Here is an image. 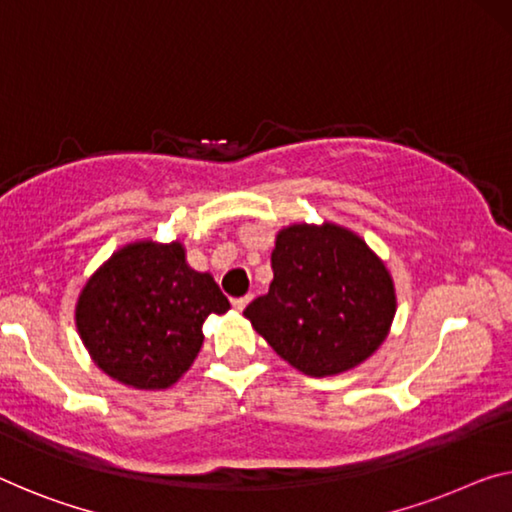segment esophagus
I'll list each match as a JSON object with an SVG mask.
<instances>
[{
	"label": "esophagus",
	"instance_id": "34e87169",
	"mask_svg": "<svg viewBox=\"0 0 512 512\" xmlns=\"http://www.w3.org/2000/svg\"><path fill=\"white\" fill-rule=\"evenodd\" d=\"M249 302H251V295H245V297H235V300H233L231 304H233L235 311H242Z\"/></svg>",
	"mask_w": 512,
	"mask_h": 512
}]
</instances>
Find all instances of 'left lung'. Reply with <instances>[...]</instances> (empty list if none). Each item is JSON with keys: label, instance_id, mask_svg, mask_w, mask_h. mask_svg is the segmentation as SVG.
Returning a JSON list of instances; mask_svg holds the SVG:
<instances>
[{"label": "left lung", "instance_id": "8db88e82", "mask_svg": "<svg viewBox=\"0 0 512 512\" xmlns=\"http://www.w3.org/2000/svg\"><path fill=\"white\" fill-rule=\"evenodd\" d=\"M272 272L270 290L247 306L245 318L297 371H350L387 338L396 290L357 233L329 222L281 229Z\"/></svg>", "mask_w": 512, "mask_h": 512}]
</instances>
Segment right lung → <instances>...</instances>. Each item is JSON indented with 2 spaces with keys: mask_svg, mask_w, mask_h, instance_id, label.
Returning <instances> with one entry per match:
<instances>
[{
  "mask_svg": "<svg viewBox=\"0 0 512 512\" xmlns=\"http://www.w3.org/2000/svg\"><path fill=\"white\" fill-rule=\"evenodd\" d=\"M231 309L180 242L141 240L100 265L75 306L82 343L100 371L135 389H167L203 345V322Z\"/></svg>",
  "mask_w": 512,
  "mask_h": 512,
  "instance_id": "add662e5",
  "label": "right lung"
}]
</instances>
